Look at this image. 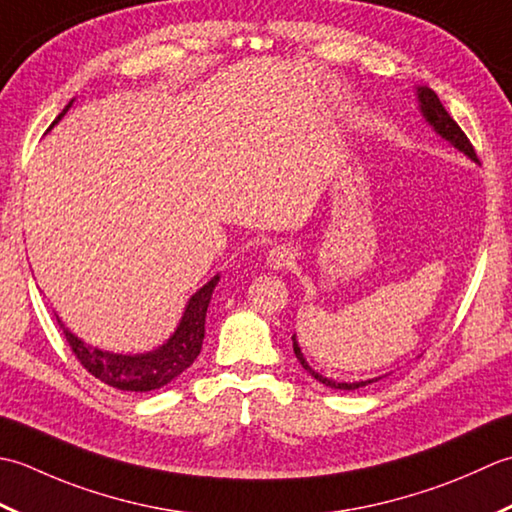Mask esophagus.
Returning <instances> with one entry per match:
<instances>
[{
    "instance_id": "esophagus-1",
    "label": "esophagus",
    "mask_w": 512,
    "mask_h": 512,
    "mask_svg": "<svg viewBox=\"0 0 512 512\" xmlns=\"http://www.w3.org/2000/svg\"><path fill=\"white\" fill-rule=\"evenodd\" d=\"M291 263H294V254H291L289 247L276 245V247L269 249V254H267V267H269V269L278 271V269L289 267Z\"/></svg>"
}]
</instances>
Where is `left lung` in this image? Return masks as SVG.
<instances>
[{
    "mask_svg": "<svg viewBox=\"0 0 512 512\" xmlns=\"http://www.w3.org/2000/svg\"><path fill=\"white\" fill-rule=\"evenodd\" d=\"M415 99H417V110H420L422 119L431 125L437 137H442L446 143H451L455 150H460L462 154L468 156V159L477 163V156H475V150H473L471 141L466 139V134L462 132L460 125H457L451 119V114L446 112V108L442 106V101L437 99L435 92L431 88H426V86H417L415 88ZM291 340H294V353H296L298 362L302 364V369H305L311 375V378H316L318 382H322L329 389L356 391L360 387H367V384H373V382H378V380L384 378V375H380V378H369V380H360V382H336V380H331V378H327V375H320L316 369L309 367V362L305 360V356H302V351H300V344L296 340V333H294V336H291Z\"/></svg>",
    "mask_w": 512,
    "mask_h": 512,
    "instance_id": "1",
    "label": "left lung"
}]
</instances>
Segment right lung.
<instances>
[{
    "instance_id": "obj_1",
    "label": "right lung",
    "mask_w": 512,
    "mask_h": 512,
    "mask_svg": "<svg viewBox=\"0 0 512 512\" xmlns=\"http://www.w3.org/2000/svg\"><path fill=\"white\" fill-rule=\"evenodd\" d=\"M72 99L64 112L52 121L48 130L55 128L61 121V117L70 110ZM221 276H214L207 283L190 296L187 305L183 309V316L179 325L172 331V336L165 340L159 347L145 353H114L92 344L83 342L79 336H75L61 318L57 316V322L64 329V336L70 344V349L75 351L77 360L88 369V373L95 375L101 382H106L108 387H114L119 391H134V393H148L154 389H161L165 384L179 378V375L192 367V362L198 358L205 338V316L207 307L214 294V287L218 285Z\"/></svg>"
}]
</instances>
